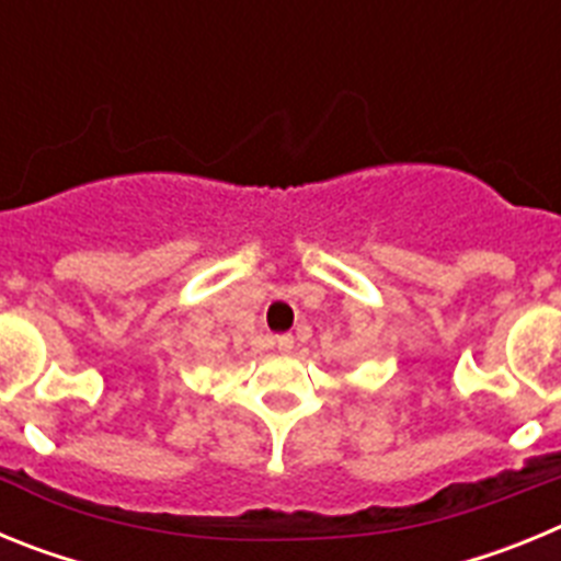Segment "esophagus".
<instances>
[{"label":"esophagus","mask_w":561,"mask_h":561,"mask_svg":"<svg viewBox=\"0 0 561 561\" xmlns=\"http://www.w3.org/2000/svg\"><path fill=\"white\" fill-rule=\"evenodd\" d=\"M275 345H277V351H291V345H295V336H291V334H277L275 336Z\"/></svg>","instance_id":"esophagus-1"}]
</instances>
